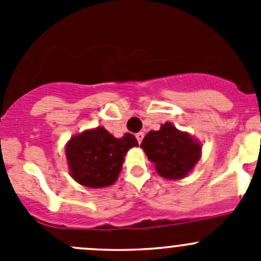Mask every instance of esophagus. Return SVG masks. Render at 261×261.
<instances>
[{
  "label": "esophagus",
  "instance_id": "1",
  "mask_svg": "<svg viewBox=\"0 0 261 261\" xmlns=\"http://www.w3.org/2000/svg\"><path fill=\"white\" fill-rule=\"evenodd\" d=\"M136 139H138V143L141 144V141H143V139H144V133L136 134Z\"/></svg>",
  "mask_w": 261,
  "mask_h": 261
}]
</instances>
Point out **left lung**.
<instances>
[{
  "label": "left lung",
  "instance_id": "1",
  "mask_svg": "<svg viewBox=\"0 0 261 261\" xmlns=\"http://www.w3.org/2000/svg\"><path fill=\"white\" fill-rule=\"evenodd\" d=\"M140 146L154 163L158 174L165 179L186 177L198 163L202 150L198 141L170 122L162 125L160 130L149 131Z\"/></svg>",
  "mask_w": 261,
  "mask_h": 261
}]
</instances>
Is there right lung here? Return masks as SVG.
Wrapping results in <instances>:
<instances>
[{"label":"right lung","instance_id":"obj_1","mask_svg":"<svg viewBox=\"0 0 261 261\" xmlns=\"http://www.w3.org/2000/svg\"><path fill=\"white\" fill-rule=\"evenodd\" d=\"M138 140L131 134L117 139L105 127L86 130L65 146L72 178L84 187L103 188L114 184L122 169L123 158Z\"/></svg>","mask_w":261,"mask_h":261}]
</instances>
